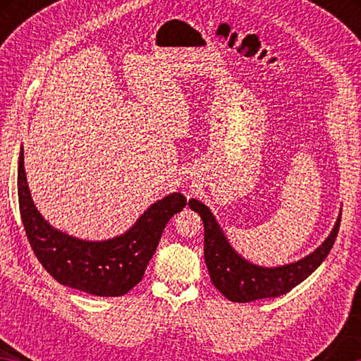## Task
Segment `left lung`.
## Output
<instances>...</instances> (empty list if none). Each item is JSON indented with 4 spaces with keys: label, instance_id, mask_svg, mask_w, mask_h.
Returning <instances> with one entry per match:
<instances>
[{
    "label": "left lung",
    "instance_id": "obj_1",
    "mask_svg": "<svg viewBox=\"0 0 361 361\" xmlns=\"http://www.w3.org/2000/svg\"><path fill=\"white\" fill-rule=\"evenodd\" d=\"M191 210L197 212L204 221V256L213 285L234 302H250L256 299L277 298L291 291L307 279L323 259L338 237L341 213L325 242L302 259L279 267H262L252 264L231 247L223 229L209 207L199 200H189Z\"/></svg>",
    "mask_w": 361,
    "mask_h": 361
}]
</instances>
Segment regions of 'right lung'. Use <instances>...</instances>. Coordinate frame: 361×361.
Wrapping results in <instances>:
<instances>
[{"instance_id": "add662e5", "label": "right lung", "mask_w": 361, "mask_h": 361, "mask_svg": "<svg viewBox=\"0 0 361 361\" xmlns=\"http://www.w3.org/2000/svg\"><path fill=\"white\" fill-rule=\"evenodd\" d=\"M19 207L27 239L42 267L59 283L95 296H122L142 282L169 219L186 207L181 192L169 194L146 210L126 234L82 240L52 228L36 209L19 156Z\"/></svg>"}]
</instances>
